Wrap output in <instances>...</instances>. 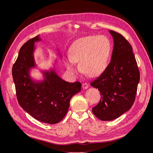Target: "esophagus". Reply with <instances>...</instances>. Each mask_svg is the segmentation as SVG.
<instances>
[{"label":"esophagus","mask_w":153,"mask_h":153,"mask_svg":"<svg viewBox=\"0 0 153 153\" xmlns=\"http://www.w3.org/2000/svg\"><path fill=\"white\" fill-rule=\"evenodd\" d=\"M82 88H83V89H87V88H88L89 85H88V84L87 83V82H83V83L82 84Z\"/></svg>","instance_id":"34e87169"}]
</instances>
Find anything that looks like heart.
I'll list each match as a JSON object with an SVG mask.
<instances>
[{"label": "heart", "mask_w": 153, "mask_h": 153, "mask_svg": "<svg viewBox=\"0 0 153 153\" xmlns=\"http://www.w3.org/2000/svg\"><path fill=\"white\" fill-rule=\"evenodd\" d=\"M112 45L105 36H88L76 40L69 50L70 57L66 60L69 71L76 72L74 62H79V68L87 76H97L107 67Z\"/></svg>", "instance_id": "heart-1"}]
</instances>
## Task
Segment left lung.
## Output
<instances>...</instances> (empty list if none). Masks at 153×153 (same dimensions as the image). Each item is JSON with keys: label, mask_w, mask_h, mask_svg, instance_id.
Returning a JSON list of instances; mask_svg holds the SVG:
<instances>
[{"label": "left lung", "mask_w": 153, "mask_h": 153, "mask_svg": "<svg viewBox=\"0 0 153 153\" xmlns=\"http://www.w3.org/2000/svg\"><path fill=\"white\" fill-rule=\"evenodd\" d=\"M110 32L114 39L111 61L100 76L90 82L101 94L92 112L102 121L118 118L131 108L140 81L139 68L131 44L120 33Z\"/></svg>", "instance_id": "obj_1"}]
</instances>
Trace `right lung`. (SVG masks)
Wrapping results in <instances>:
<instances>
[{"instance_id":"obj_1","label":"right lung","mask_w":153,"mask_h":153,"mask_svg":"<svg viewBox=\"0 0 153 153\" xmlns=\"http://www.w3.org/2000/svg\"><path fill=\"white\" fill-rule=\"evenodd\" d=\"M39 36L22 45L12 68L19 106L38 121L55 124L61 121L68 111L72 97L81 91L80 82H68L53 72H46L43 82L35 83L29 77V69L34 63L32 56L34 43Z\"/></svg>"}]
</instances>
